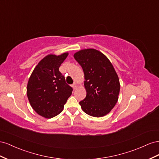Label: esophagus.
I'll use <instances>...</instances> for the list:
<instances>
[{
    "instance_id": "esophagus-1",
    "label": "esophagus",
    "mask_w": 159,
    "mask_h": 159,
    "mask_svg": "<svg viewBox=\"0 0 159 159\" xmlns=\"http://www.w3.org/2000/svg\"><path fill=\"white\" fill-rule=\"evenodd\" d=\"M72 88H73V89H75H75H76V87H77V84L75 83L73 84L72 85Z\"/></svg>"
}]
</instances>
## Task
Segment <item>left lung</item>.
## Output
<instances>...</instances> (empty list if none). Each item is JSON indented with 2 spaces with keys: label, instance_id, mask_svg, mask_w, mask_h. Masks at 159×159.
Instances as JSON below:
<instances>
[{
  "label": "left lung",
  "instance_id": "1",
  "mask_svg": "<svg viewBox=\"0 0 159 159\" xmlns=\"http://www.w3.org/2000/svg\"><path fill=\"white\" fill-rule=\"evenodd\" d=\"M84 74L87 96L79 104L83 111L94 117L105 116L119 99V76L108 58L96 49L80 50L74 54Z\"/></svg>",
  "mask_w": 159,
  "mask_h": 159
}]
</instances>
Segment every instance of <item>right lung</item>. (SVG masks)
<instances>
[{"mask_svg": "<svg viewBox=\"0 0 159 159\" xmlns=\"http://www.w3.org/2000/svg\"><path fill=\"white\" fill-rule=\"evenodd\" d=\"M68 54H48L43 58L34 68L27 84V97L32 108L47 119L61 113L72 94V87L66 83L65 76L59 71Z\"/></svg>", "mask_w": 159, "mask_h": 159, "instance_id": "right-lung-1", "label": "right lung"}]
</instances>
